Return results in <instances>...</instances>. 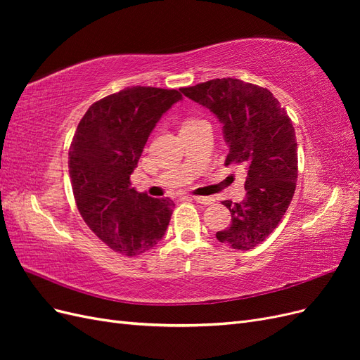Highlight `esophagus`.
<instances>
[{"mask_svg": "<svg viewBox=\"0 0 360 360\" xmlns=\"http://www.w3.org/2000/svg\"><path fill=\"white\" fill-rule=\"evenodd\" d=\"M193 200L200 202V204H204V205H209V204H213V198L212 197H193Z\"/></svg>", "mask_w": 360, "mask_h": 360, "instance_id": "obj_1", "label": "esophagus"}]
</instances>
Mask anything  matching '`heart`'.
<instances>
[{
  "label": "heart",
  "mask_w": 360,
  "mask_h": 360,
  "mask_svg": "<svg viewBox=\"0 0 360 360\" xmlns=\"http://www.w3.org/2000/svg\"><path fill=\"white\" fill-rule=\"evenodd\" d=\"M191 122H193V120H191Z\"/></svg>",
  "instance_id": "b5f03b06"
}]
</instances>
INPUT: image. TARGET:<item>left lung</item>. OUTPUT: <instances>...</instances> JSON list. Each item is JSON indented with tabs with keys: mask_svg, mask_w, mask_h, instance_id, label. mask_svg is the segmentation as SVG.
Returning <instances> with one entry per match:
<instances>
[{
	"mask_svg": "<svg viewBox=\"0 0 360 360\" xmlns=\"http://www.w3.org/2000/svg\"><path fill=\"white\" fill-rule=\"evenodd\" d=\"M222 124L225 165L246 169V197L224 201L231 225L216 238L233 249H254L274 233L292 200L297 180V143L287 111L267 89L236 78L180 89Z\"/></svg>",
	"mask_w": 360,
	"mask_h": 360,
	"instance_id": "8db88e82",
	"label": "left lung"
}]
</instances>
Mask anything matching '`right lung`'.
Here are the masks:
<instances>
[{"label":"right lung","mask_w":360,"mask_h":360,"mask_svg":"<svg viewBox=\"0 0 360 360\" xmlns=\"http://www.w3.org/2000/svg\"><path fill=\"white\" fill-rule=\"evenodd\" d=\"M177 90L130 86L93 103L76 129L69 174L76 205L90 230L127 257L146 252L165 236L174 202L130 186L150 134Z\"/></svg>","instance_id":"obj_1"}]
</instances>
